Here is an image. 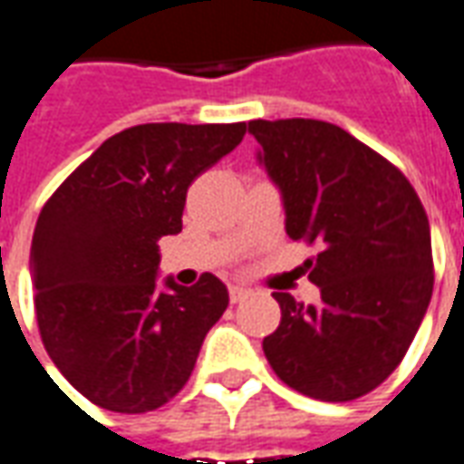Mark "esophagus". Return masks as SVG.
<instances>
[{"mask_svg": "<svg viewBox=\"0 0 464 464\" xmlns=\"http://www.w3.org/2000/svg\"><path fill=\"white\" fill-rule=\"evenodd\" d=\"M247 295H250V287L229 285V300H232V303H239V300H245Z\"/></svg>", "mask_w": 464, "mask_h": 464, "instance_id": "34e87169", "label": "esophagus"}]
</instances>
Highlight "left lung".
<instances>
[{"instance_id":"8db88e82","label":"left lung","mask_w":464,"mask_h":464,"mask_svg":"<svg viewBox=\"0 0 464 464\" xmlns=\"http://www.w3.org/2000/svg\"><path fill=\"white\" fill-rule=\"evenodd\" d=\"M260 161L283 191L290 239L315 245L321 303L287 293L263 351L290 389L351 401L397 369L434 285L430 219L409 179L348 130L313 118L250 121Z\"/></svg>"}]
</instances>
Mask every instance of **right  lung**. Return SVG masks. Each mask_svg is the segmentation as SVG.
I'll return each mask as SVG.
<instances>
[{
  "instance_id": "obj_1",
  "label": "right lung",
  "mask_w": 464,
  "mask_h": 464,
  "mask_svg": "<svg viewBox=\"0 0 464 464\" xmlns=\"http://www.w3.org/2000/svg\"><path fill=\"white\" fill-rule=\"evenodd\" d=\"M247 123H143L111 136L44 201L32 237L43 343L92 404L143 414L189 382L229 305L225 283L156 287L159 239L181 232L187 189Z\"/></svg>"
}]
</instances>
